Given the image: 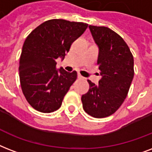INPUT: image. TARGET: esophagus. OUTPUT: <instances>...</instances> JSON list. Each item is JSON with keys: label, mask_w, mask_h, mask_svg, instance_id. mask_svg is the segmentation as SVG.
<instances>
[{"label": "esophagus", "mask_w": 152, "mask_h": 152, "mask_svg": "<svg viewBox=\"0 0 152 152\" xmlns=\"http://www.w3.org/2000/svg\"><path fill=\"white\" fill-rule=\"evenodd\" d=\"M77 77H78L79 79H82V78H84V77H82V75H80V74H77Z\"/></svg>", "instance_id": "esophagus-1"}]
</instances>
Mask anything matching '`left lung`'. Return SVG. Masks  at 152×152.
<instances>
[{
	"instance_id": "8db88e82",
	"label": "left lung",
	"mask_w": 152,
	"mask_h": 152,
	"mask_svg": "<svg viewBox=\"0 0 152 152\" xmlns=\"http://www.w3.org/2000/svg\"><path fill=\"white\" fill-rule=\"evenodd\" d=\"M99 48V84L88 80L89 91L82 96L85 112L95 118L113 114L126 98L134 77V59L129 46L107 27L89 26Z\"/></svg>"
}]
</instances>
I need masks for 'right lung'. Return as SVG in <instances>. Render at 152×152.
<instances>
[{
    "label": "right lung",
    "mask_w": 152,
    "mask_h": 152,
    "mask_svg": "<svg viewBox=\"0 0 152 152\" xmlns=\"http://www.w3.org/2000/svg\"><path fill=\"white\" fill-rule=\"evenodd\" d=\"M87 27L82 22L54 19L41 23L26 38L20 58V81L26 100L36 110L49 113L60 108L77 72L57 70L55 60L65 58Z\"/></svg>",
    "instance_id": "obj_1"
}]
</instances>
